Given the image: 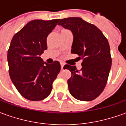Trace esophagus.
<instances>
[{"mask_svg": "<svg viewBox=\"0 0 126 126\" xmlns=\"http://www.w3.org/2000/svg\"><path fill=\"white\" fill-rule=\"evenodd\" d=\"M60 64H61V68H62V69H63V67H64V64L63 62H61Z\"/></svg>", "mask_w": 126, "mask_h": 126, "instance_id": "34e87169", "label": "esophagus"}]
</instances>
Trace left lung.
Here are the masks:
<instances>
[{
  "label": "left lung",
  "instance_id": "obj_1",
  "mask_svg": "<svg viewBox=\"0 0 126 126\" xmlns=\"http://www.w3.org/2000/svg\"><path fill=\"white\" fill-rule=\"evenodd\" d=\"M58 24L72 32L71 52L83 60L80 71L74 66H64L71 72L67 80L69 93L79 100H93L102 93L108 80L111 66L109 42L97 27L80 17L64 18Z\"/></svg>",
  "mask_w": 126,
  "mask_h": 126
}]
</instances>
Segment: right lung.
<instances>
[{
    "instance_id": "obj_1",
    "label": "right lung",
    "mask_w": 126,
    "mask_h": 126,
    "mask_svg": "<svg viewBox=\"0 0 126 126\" xmlns=\"http://www.w3.org/2000/svg\"><path fill=\"white\" fill-rule=\"evenodd\" d=\"M59 20H32L15 33L11 41L7 52L9 74L18 92L29 100L46 98L60 71L58 61L48 64L40 57L47 48V37Z\"/></svg>"
}]
</instances>
